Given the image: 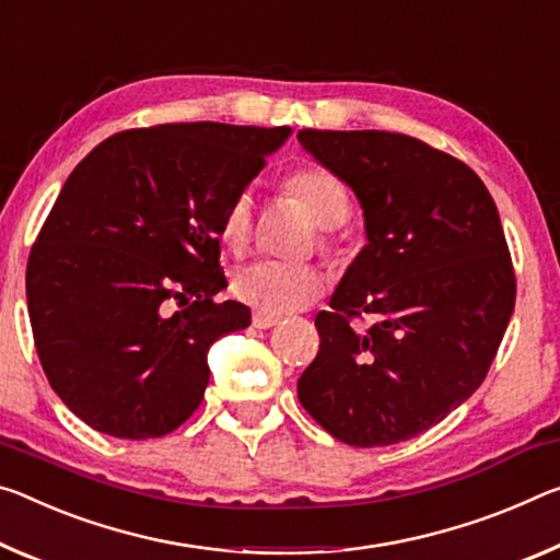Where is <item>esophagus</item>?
<instances>
[{
    "label": "esophagus",
    "instance_id": "esophagus-1",
    "mask_svg": "<svg viewBox=\"0 0 560 560\" xmlns=\"http://www.w3.org/2000/svg\"><path fill=\"white\" fill-rule=\"evenodd\" d=\"M252 324H254V328H271V326L279 324V318L264 314V312H254Z\"/></svg>",
    "mask_w": 560,
    "mask_h": 560
}]
</instances>
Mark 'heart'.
Masks as SVG:
<instances>
[{
	"instance_id": "obj_1",
	"label": "heart",
	"mask_w": 560,
	"mask_h": 560,
	"mask_svg": "<svg viewBox=\"0 0 560 560\" xmlns=\"http://www.w3.org/2000/svg\"><path fill=\"white\" fill-rule=\"evenodd\" d=\"M283 191L312 217L318 229H324L322 246L328 248V229L341 226L349 219L351 194L346 184L328 172L326 166L306 164L283 179ZM254 229V199L248 191L236 194L221 217L219 238L234 254H242L252 242ZM326 277L312 264H279L256 261L234 277V294L256 312L283 316L299 312L324 294Z\"/></svg>"
}]
</instances>
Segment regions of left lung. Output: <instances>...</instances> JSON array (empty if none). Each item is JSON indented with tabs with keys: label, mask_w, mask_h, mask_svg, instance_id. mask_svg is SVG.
Wrapping results in <instances>:
<instances>
[{
	"label": "left lung",
	"mask_w": 560,
	"mask_h": 560,
	"mask_svg": "<svg viewBox=\"0 0 560 560\" xmlns=\"http://www.w3.org/2000/svg\"><path fill=\"white\" fill-rule=\"evenodd\" d=\"M357 194L369 244L346 269L299 401L349 446H392L446 419L486 378L516 304L499 209L471 166L394 131L301 129ZM375 318L353 332L350 318Z\"/></svg>",
	"instance_id": "8db88e82"
}]
</instances>
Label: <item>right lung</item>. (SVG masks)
<instances>
[{
    "instance_id": "1",
    "label": "right lung",
    "mask_w": 560,
    "mask_h": 560,
    "mask_svg": "<svg viewBox=\"0 0 560 560\" xmlns=\"http://www.w3.org/2000/svg\"><path fill=\"white\" fill-rule=\"evenodd\" d=\"M289 135L159 124L104 139L69 174L32 246L26 306L44 374L92 429L159 439L197 411L209 346L252 324L214 301L221 217ZM172 300L190 306L172 315Z\"/></svg>"
}]
</instances>
